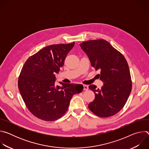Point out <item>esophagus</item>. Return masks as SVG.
I'll use <instances>...</instances> for the list:
<instances>
[{
    "instance_id": "34e87169",
    "label": "esophagus",
    "mask_w": 149,
    "mask_h": 149,
    "mask_svg": "<svg viewBox=\"0 0 149 149\" xmlns=\"http://www.w3.org/2000/svg\"><path fill=\"white\" fill-rule=\"evenodd\" d=\"M84 91H87L88 90V86H86V85H84Z\"/></svg>"
}]
</instances>
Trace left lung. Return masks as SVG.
<instances>
[{
  "mask_svg": "<svg viewBox=\"0 0 149 149\" xmlns=\"http://www.w3.org/2000/svg\"><path fill=\"white\" fill-rule=\"evenodd\" d=\"M91 62V66L100 71L101 89L95 85L89 88L95 93L94 100L88 108L94 114L109 117L118 113L124 106L132 88L128 63L124 56L107 40H91L79 44Z\"/></svg>",
  "mask_w": 149,
  "mask_h": 149,
  "instance_id": "left-lung-1",
  "label": "left lung"
}]
</instances>
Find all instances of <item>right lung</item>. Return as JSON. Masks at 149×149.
Instances as JSON below:
<instances>
[{
  "mask_svg": "<svg viewBox=\"0 0 149 149\" xmlns=\"http://www.w3.org/2000/svg\"><path fill=\"white\" fill-rule=\"evenodd\" d=\"M75 42L46 47L30 56L24 63L18 79L20 94L29 111L44 121H55L67 112L74 94L83 90L81 84L60 82L55 85V73L63 66Z\"/></svg>",
  "mask_w": 149,
  "mask_h": 149,
  "instance_id": "right-lung-1",
  "label": "right lung"
}]
</instances>
